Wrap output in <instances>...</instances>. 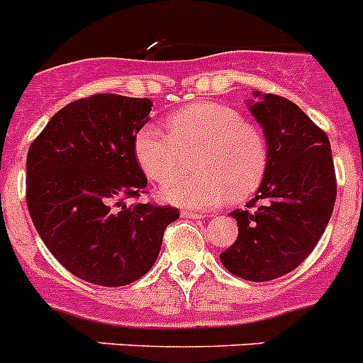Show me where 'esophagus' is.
<instances>
[{"mask_svg": "<svg viewBox=\"0 0 363 363\" xmlns=\"http://www.w3.org/2000/svg\"><path fill=\"white\" fill-rule=\"evenodd\" d=\"M182 216L192 218V220H201V218H205V214L203 213H196V211H182Z\"/></svg>", "mask_w": 363, "mask_h": 363, "instance_id": "34e87169", "label": "esophagus"}]
</instances>
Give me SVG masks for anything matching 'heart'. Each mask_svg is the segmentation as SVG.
Here are the masks:
<instances>
[{
    "instance_id": "b5f03b06",
    "label": "heart",
    "mask_w": 363,
    "mask_h": 363,
    "mask_svg": "<svg viewBox=\"0 0 363 363\" xmlns=\"http://www.w3.org/2000/svg\"><path fill=\"white\" fill-rule=\"evenodd\" d=\"M169 134L143 125L133 138V152L143 174L167 182L187 167L194 174L179 176L162 187L163 201L205 209L230 200H245L258 191L267 172L269 149L262 130L243 121L227 105L203 101L172 112Z\"/></svg>"
}]
</instances>
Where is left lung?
Returning <instances> with one entry per match:
<instances>
[{"mask_svg":"<svg viewBox=\"0 0 363 363\" xmlns=\"http://www.w3.org/2000/svg\"><path fill=\"white\" fill-rule=\"evenodd\" d=\"M249 111L262 125L267 172L247 207L229 213L238 238L220 255L234 277L269 281L294 271L322 238L336 200L329 138L289 99L255 92Z\"/></svg>","mask_w":363,"mask_h":363,"instance_id":"1","label":"left lung"}]
</instances>
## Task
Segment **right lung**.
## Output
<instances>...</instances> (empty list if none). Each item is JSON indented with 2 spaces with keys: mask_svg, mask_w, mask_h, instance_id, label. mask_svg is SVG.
I'll return each mask as SVG.
<instances>
[{
  "mask_svg": "<svg viewBox=\"0 0 363 363\" xmlns=\"http://www.w3.org/2000/svg\"><path fill=\"white\" fill-rule=\"evenodd\" d=\"M147 98L96 94L57 111L27 154V207L54 258L72 274L121 287L150 271L174 207L127 205L147 187L133 138Z\"/></svg>",
  "mask_w": 363,
  "mask_h": 363,
  "instance_id": "1",
  "label": "right lung"
}]
</instances>
